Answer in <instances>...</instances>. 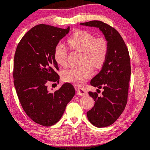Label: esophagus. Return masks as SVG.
Masks as SVG:
<instances>
[{
    "label": "esophagus",
    "instance_id": "34e87169",
    "mask_svg": "<svg viewBox=\"0 0 150 150\" xmlns=\"http://www.w3.org/2000/svg\"><path fill=\"white\" fill-rule=\"evenodd\" d=\"M77 94L79 96L86 95V91H85V89L82 88H77Z\"/></svg>",
    "mask_w": 150,
    "mask_h": 150
}]
</instances>
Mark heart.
<instances>
[{
  "instance_id": "1",
  "label": "heart",
  "mask_w": 150,
  "mask_h": 150,
  "mask_svg": "<svg viewBox=\"0 0 150 150\" xmlns=\"http://www.w3.org/2000/svg\"><path fill=\"white\" fill-rule=\"evenodd\" d=\"M69 48L72 50L83 52V65L70 68L62 73V79L80 85L90 77L93 73L92 66L100 67L103 64L108 57V43L103 37L96 38L91 33L86 31H77L67 40ZM54 58L60 66L65 67L67 64V50L64 44L59 43L54 50Z\"/></svg>"
}]
</instances>
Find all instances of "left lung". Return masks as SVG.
Masks as SVG:
<instances>
[{
    "mask_svg": "<svg viewBox=\"0 0 150 150\" xmlns=\"http://www.w3.org/2000/svg\"><path fill=\"white\" fill-rule=\"evenodd\" d=\"M80 24L99 28L108 43L106 61L102 70L90 82L92 86L102 88L104 91L101 96L98 95L100 91L98 89L97 93L89 91L95 104L87 112L93 125L106 127L118 119L126 106L131 72L129 50L120 33L108 24L96 20Z\"/></svg>",
    "mask_w": 150,
    "mask_h": 150,
    "instance_id": "obj_1",
    "label": "left lung"
}]
</instances>
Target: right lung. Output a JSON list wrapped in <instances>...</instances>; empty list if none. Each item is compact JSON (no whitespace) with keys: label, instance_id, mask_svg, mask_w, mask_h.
Masks as SVG:
<instances>
[{"label":"right lung","instance_id":"add662e5","mask_svg":"<svg viewBox=\"0 0 150 150\" xmlns=\"http://www.w3.org/2000/svg\"><path fill=\"white\" fill-rule=\"evenodd\" d=\"M69 29L35 25L23 35L15 53L13 75L18 98L27 115L42 126L57 123L75 93L69 83L54 92L48 89L50 82L59 83L54 50Z\"/></svg>","mask_w":150,"mask_h":150}]
</instances>
